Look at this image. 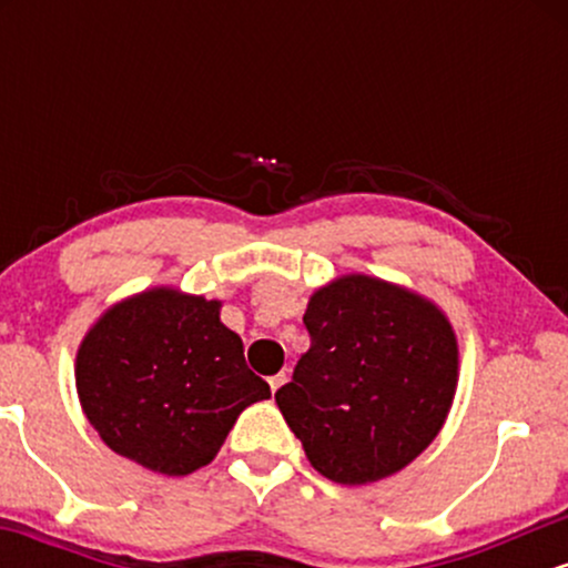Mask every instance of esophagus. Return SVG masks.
Returning a JSON list of instances; mask_svg holds the SVG:
<instances>
[{"mask_svg":"<svg viewBox=\"0 0 568 568\" xmlns=\"http://www.w3.org/2000/svg\"><path fill=\"white\" fill-rule=\"evenodd\" d=\"M285 379H288V376H285V374H277V376H272V379H270V387H272V393H277V389L283 387V384H285Z\"/></svg>","mask_w":568,"mask_h":568,"instance_id":"1","label":"esophagus"}]
</instances>
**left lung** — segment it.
<instances>
[{
	"mask_svg": "<svg viewBox=\"0 0 568 568\" xmlns=\"http://www.w3.org/2000/svg\"><path fill=\"white\" fill-rule=\"evenodd\" d=\"M310 349L275 400L306 459L334 484L366 486L438 438L459 382V344L438 304L371 275L310 296Z\"/></svg>",
	"mask_w": 568,
	"mask_h": 568,
	"instance_id": "left-lung-1",
	"label": "left lung"
}]
</instances>
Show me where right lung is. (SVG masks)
<instances>
[{"mask_svg": "<svg viewBox=\"0 0 568 568\" xmlns=\"http://www.w3.org/2000/svg\"><path fill=\"white\" fill-rule=\"evenodd\" d=\"M74 379L101 440L171 478L211 465L237 416L272 395L219 298L171 285L109 306L80 342Z\"/></svg>", "mask_w": 568, "mask_h": 568, "instance_id": "obj_1", "label": "right lung"}]
</instances>
